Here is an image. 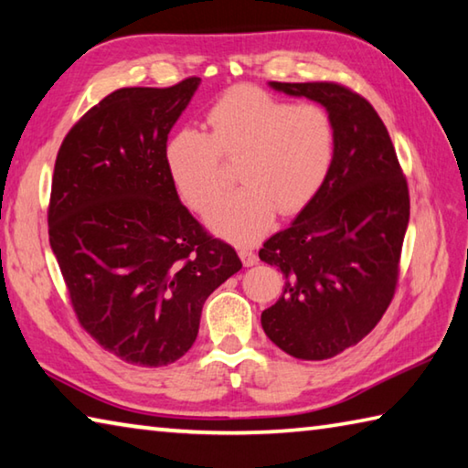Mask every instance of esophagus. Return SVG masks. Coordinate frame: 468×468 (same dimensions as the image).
Here are the masks:
<instances>
[{
  "mask_svg": "<svg viewBox=\"0 0 468 468\" xmlns=\"http://www.w3.org/2000/svg\"><path fill=\"white\" fill-rule=\"evenodd\" d=\"M239 258L245 266H256L258 264V253L253 251L250 245H239Z\"/></svg>",
  "mask_w": 468,
  "mask_h": 468,
  "instance_id": "34e87169",
  "label": "esophagus"
}]
</instances>
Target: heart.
I'll use <instances>...</instances> for the list:
<instances>
[{
  "mask_svg": "<svg viewBox=\"0 0 468 468\" xmlns=\"http://www.w3.org/2000/svg\"><path fill=\"white\" fill-rule=\"evenodd\" d=\"M208 133L186 128L165 148L179 194L206 212L227 187L237 165L243 187L208 215L217 233L251 241L271 229L276 212L297 215L322 192L336 156V125L318 102H289L258 86L229 89L206 113Z\"/></svg>",
  "mask_w": 468,
  "mask_h": 468,
  "instance_id": "1",
  "label": "heart"
}]
</instances>
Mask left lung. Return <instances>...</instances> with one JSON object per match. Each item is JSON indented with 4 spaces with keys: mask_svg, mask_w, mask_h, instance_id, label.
Wrapping results in <instances>:
<instances>
[{
    "mask_svg": "<svg viewBox=\"0 0 468 468\" xmlns=\"http://www.w3.org/2000/svg\"><path fill=\"white\" fill-rule=\"evenodd\" d=\"M322 102L336 125V156L315 200L272 235L260 260L284 276L262 328L284 353L322 361L355 346L396 292L409 225V186L384 122L338 82H272Z\"/></svg>",
    "mask_w": 468,
    "mask_h": 468,
    "instance_id": "1",
    "label": "left lung"
}]
</instances>
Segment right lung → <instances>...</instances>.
<instances>
[{
	"label": "right lung",
	"instance_id": "right-lung-1",
	"mask_svg": "<svg viewBox=\"0 0 468 468\" xmlns=\"http://www.w3.org/2000/svg\"><path fill=\"white\" fill-rule=\"evenodd\" d=\"M200 84L128 86L63 138L51 181L49 243L80 326L125 363L163 367L189 351L204 301L241 260L179 202L167 138Z\"/></svg>",
	"mask_w": 468,
	"mask_h": 468
}]
</instances>
